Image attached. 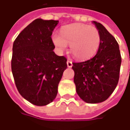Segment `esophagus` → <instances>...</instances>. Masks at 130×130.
<instances>
[{"instance_id": "esophagus-1", "label": "esophagus", "mask_w": 130, "mask_h": 130, "mask_svg": "<svg viewBox=\"0 0 130 130\" xmlns=\"http://www.w3.org/2000/svg\"><path fill=\"white\" fill-rule=\"evenodd\" d=\"M67 66H68V67H69V68H71V67H72V66H73V63H72V61H71V60H68V61H67Z\"/></svg>"}]
</instances>
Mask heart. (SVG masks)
<instances>
[{
	"instance_id": "b5f03b06",
	"label": "heart",
	"mask_w": 130,
	"mask_h": 130,
	"mask_svg": "<svg viewBox=\"0 0 130 130\" xmlns=\"http://www.w3.org/2000/svg\"><path fill=\"white\" fill-rule=\"evenodd\" d=\"M52 40L55 46L62 51L70 44L71 52L79 59H88L94 55L101 42V35L96 27L77 24L62 27L61 35L55 32Z\"/></svg>"
}]
</instances>
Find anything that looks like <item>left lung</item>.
Returning a JSON list of instances; mask_svg holds the SVG:
<instances>
[{
  "label": "left lung",
  "instance_id": "left-lung-1",
  "mask_svg": "<svg viewBox=\"0 0 130 130\" xmlns=\"http://www.w3.org/2000/svg\"><path fill=\"white\" fill-rule=\"evenodd\" d=\"M101 35V42L94 57L73 63L76 91L83 101L97 103L106 101L117 87L121 56L119 44L103 25L93 21Z\"/></svg>",
  "mask_w": 130,
  "mask_h": 130
}]
</instances>
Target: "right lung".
Here are the masks:
<instances>
[{
	"instance_id": "obj_1",
	"label": "right lung",
	"mask_w": 130,
	"mask_h": 130,
	"mask_svg": "<svg viewBox=\"0 0 130 130\" xmlns=\"http://www.w3.org/2000/svg\"><path fill=\"white\" fill-rule=\"evenodd\" d=\"M58 20L38 18L25 27L13 44L11 71L19 93L34 105L46 106L57 94L67 59L53 51L51 35Z\"/></svg>"
}]
</instances>
